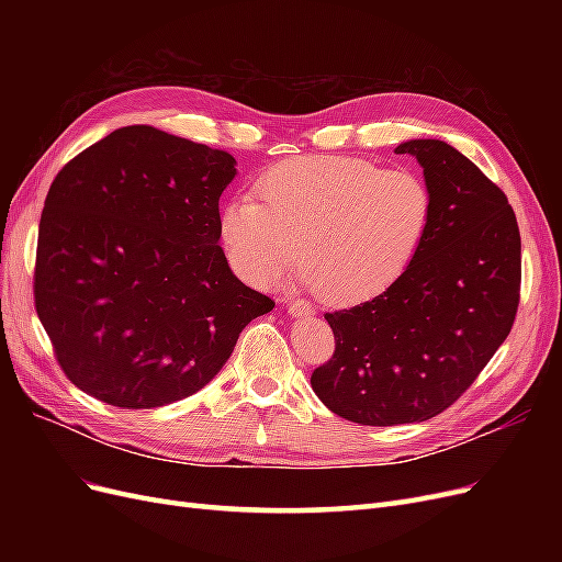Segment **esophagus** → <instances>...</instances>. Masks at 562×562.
Masks as SVG:
<instances>
[{"label": "esophagus", "instance_id": "obj_1", "mask_svg": "<svg viewBox=\"0 0 562 562\" xmlns=\"http://www.w3.org/2000/svg\"><path fill=\"white\" fill-rule=\"evenodd\" d=\"M285 307H288V312H291L293 316H300V318H304V316H312V314H314V307H312V304H310L307 300H300V297L285 300Z\"/></svg>", "mask_w": 562, "mask_h": 562}]
</instances>
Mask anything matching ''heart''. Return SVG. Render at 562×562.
Instances as JSON below:
<instances>
[{"instance_id": "heart-1", "label": "heart", "mask_w": 562, "mask_h": 562, "mask_svg": "<svg viewBox=\"0 0 562 562\" xmlns=\"http://www.w3.org/2000/svg\"><path fill=\"white\" fill-rule=\"evenodd\" d=\"M220 213L236 274L265 285L302 252V281L330 302H363L394 285L434 223L429 184L359 157H295L271 166ZM301 246L297 247L296 244Z\"/></svg>"}]
</instances>
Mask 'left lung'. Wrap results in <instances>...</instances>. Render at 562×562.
Segmentation results:
<instances>
[{"instance_id":"left-lung-1","label":"left lung","mask_w":562,"mask_h":562,"mask_svg":"<svg viewBox=\"0 0 562 562\" xmlns=\"http://www.w3.org/2000/svg\"><path fill=\"white\" fill-rule=\"evenodd\" d=\"M434 194V223L405 274L378 297L326 314L335 353L312 372L330 411L366 427L450 407L512 333L520 232L506 194L443 140H407Z\"/></svg>"}]
</instances>
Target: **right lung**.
I'll return each mask as SVG.
<instances>
[{"label":"right lung","instance_id":"obj_1","mask_svg":"<svg viewBox=\"0 0 562 562\" xmlns=\"http://www.w3.org/2000/svg\"><path fill=\"white\" fill-rule=\"evenodd\" d=\"M236 161L151 126L67 161L40 220L35 310L75 386L126 411L182 401L274 300L232 274L220 194Z\"/></svg>","mask_w":562,"mask_h":562}]
</instances>
